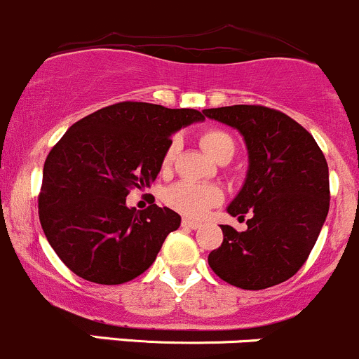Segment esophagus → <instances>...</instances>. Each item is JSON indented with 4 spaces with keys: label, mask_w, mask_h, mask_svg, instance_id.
Returning <instances> with one entry per match:
<instances>
[{
    "label": "esophagus",
    "mask_w": 359,
    "mask_h": 359,
    "mask_svg": "<svg viewBox=\"0 0 359 359\" xmlns=\"http://www.w3.org/2000/svg\"><path fill=\"white\" fill-rule=\"evenodd\" d=\"M182 227H186V229H200L201 224H200V222H196V220L182 219Z\"/></svg>",
    "instance_id": "1"
}]
</instances>
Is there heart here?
Wrapping results in <instances>:
<instances>
[{
	"mask_svg": "<svg viewBox=\"0 0 359 359\" xmlns=\"http://www.w3.org/2000/svg\"><path fill=\"white\" fill-rule=\"evenodd\" d=\"M200 142L203 149L215 158L217 161L233 158L236 151V142L227 132L220 128H206L200 135ZM177 151V140H172L165 149L161 158V168L168 170L172 165L173 156ZM163 201L175 212L187 217H201L212 206L219 205L222 201V191L217 186L208 184H193V182H179L165 191Z\"/></svg>",
	"mask_w": 359,
	"mask_h": 359,
	"instance_id": "heart-1",
	"label": "heart"
}]
</instances>
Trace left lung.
I'll return each instance as SVG.
<instances>
[{
    "label": "left lung",
    "mask_w": 359,
    "mask_h": 359,
    "mask_svg": "<svg viewBox=\"0 0 359 359\" xmlns=\"http://www.w3.org/2000/svg\"><path fill=\"white\" fill-rule=\"evenodd\" d=\"M203 114L245 137L248 173L227 212L247 219V231L220 226L222 245L208 264L220 280L264 290L292 278L309 257L330 206L328 165L302 125L266 106H227Z\"/></svg>",
    "instance_id": "1"
}]
</instances>
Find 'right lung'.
<instances>
[{"instance_id":"add662e5","label":"right lung","mask_w":359,"mask_h":359,"mask_svg":"<svg viewBox=\"0 0 359 359\" xmlns=\"http://www.w3.org/2000/svg\"><path fill=\"white\" fill-rule=\"evenodd\" d=\"M205 119L196 109L118 102L76 121L43 166L38 213L59 259L79 278L121 285L151 267L180 215L158 205L128 208L161 170L170 135Z\"/></svg>"}]
</instances>
